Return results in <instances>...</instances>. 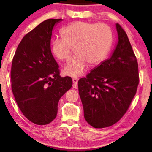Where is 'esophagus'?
<instances>
[{
  "label": "esophagus",
  "mask_w": 152,
  "mask_h": 152,
  "mask_svg": "<svg viewBox=\"0 0 152 152\" xmlns=\"http://www.w3.org/2000/svg\"><path fill=\"white\" fill-rule=\"evenodd\" d=\"M78 80L79 79L77 78V77H73V88H77V83H78Z\"/></svg>",
  "instance_id": "34e87169"
}]
</instances>
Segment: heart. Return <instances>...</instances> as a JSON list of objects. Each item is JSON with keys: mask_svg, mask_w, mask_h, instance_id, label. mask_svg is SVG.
<instances>
[{"mask_svg": "<svg viewBox=\"0 0 152 152\" xmlns=\"http://www.w3.org/2000/svg\"><path fill=\"white\" fill-rule=\"evenodd\" d=\"M61 39L52 44L54 55L62 61H68L75 50L77 56L64 67L63 72L71 77L81 76L89 63L97 64L105 58L113 43L110 27L104 23L77 21L61 29Z\"/></svg>", "mask_w": 152, "mask_h": 152, "instance_id": "heart-1", "label": "heart"}]
</instances>
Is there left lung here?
<instances>
[{"instance_id": "1", "label": "left lung", "mask_w": 152, "mask_h": 152, "mask_svg": "<svg viewBox=\"0 0 152 152\" xmlns=\"http://www.w3.org/2000/svg\"><path fill=\"white\" fill-rule=\"evenodd\" d=\"M118 42L110 58L78 81L84 117L94 128L112 126L128 110L139 84L138 64L128 36L116 24Z\"/></svg>"}]
</instances>
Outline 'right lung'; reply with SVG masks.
Masks as SVG:
<instances>
[{
	"instance_id": "add662e5",
	"label": "right lung",
	"mask_w": 152,
	"mask_h": 152,
	"mask_svg": "<svg viewBox=\"0 0 152 152\" xmlns=\"http://www.w3.org/2000/svg\"><path fill=\"white\" fill-rule=\"evenodd\" d=\"M62 21L47 19L27 34L12 62L15 99L23 115L36 125H47L56 118L60 98L73 85L71 77L60 75L58 64L51 53L53 29Z\"/></svg>"
}]
</instances>
